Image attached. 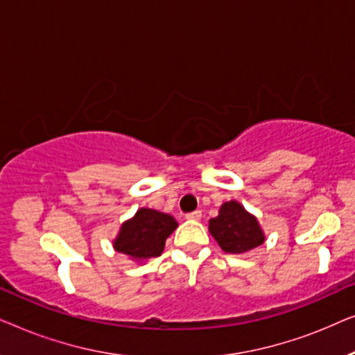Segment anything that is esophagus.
Segmentation results:
<instances>
[{
    "instance_id": "esophagus-1",
    "label": "esophagus",
    "mask_w": 355,
    "mask_h": 355,
    "mask_svg": "<svg viewBox=\"0 0 355 355\" xmlns=\"http://www.w3.org/2000/svg\"><path fill=\"white\" fill-rule=\"evenodd\" d=\"M186 218H187V220H193V221H197V220H200V218H202V211H200V210L191 211V213H187Z\"/></svg>"
}]
</instances>
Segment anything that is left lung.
<instances>
[{"instance_id": "1", "label": "left lung", "mask_w": 355, "mask_h": 355, "mask_svg": "<svg viewBox=\"0 0 355 355\" xmlns=\"http://www.w3.org/2000/svg\"><path fill=\"white\" fill-rule=\"evenodd\" d=\"M208 230L221 249L230 254H244L265 241L255 216L247 213L244 207L234 200L223 203L220 215L211 218Z\"/></svg>"}]
</instances>
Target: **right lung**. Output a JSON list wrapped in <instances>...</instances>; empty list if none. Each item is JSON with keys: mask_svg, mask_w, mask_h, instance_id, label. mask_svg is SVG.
Returning a JSON list of instances; mask_svg holds the SVG:
<instances>
[{"mask_svg": "<svg viewBox=\"0 0 355 355\" xmlns=\"http://www.w3.org/2000/svg\"><path fill=\"white\" fill-rule=\"evenodd\" d=\"M178 227L176 220L166 213L140 208L132 220L121 227L114 249L134 260H148L162 255L168 236Z\"/></svg>", "mask_w": 355, "mask_h": 355, "instance_id": "obj_1", "label": "right lung"}]
</instances>
